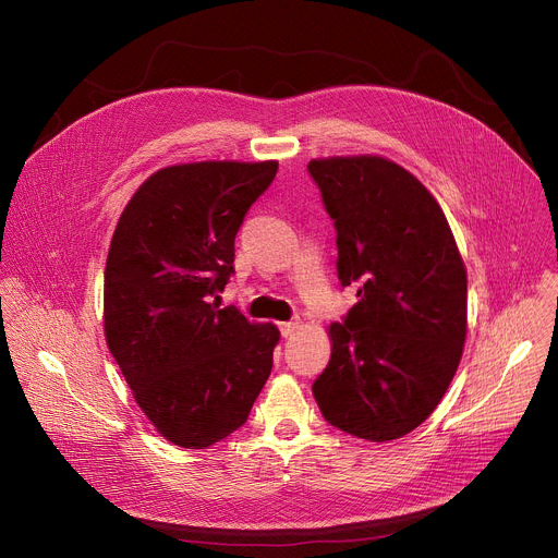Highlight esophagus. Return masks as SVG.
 Returning <instances> with one entry per match:
<instances>
[{"label":"esophagus","instance_id":"esophagus-1","mask_svg":"<svg viewBox=\"0 0 558 558\" xmlns=\"http://www.w3.org/2000/svg\"><path fill=\"white\" fill-rule=\"evenodd\" d=\"M278 329H280V333L287 338V336H291V333L298 329V323H280Z\"/></svg>","mask_w":558,"mask_h":558}]
</instances>
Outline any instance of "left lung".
<instances>
[{
  "instance_id": "1",
  "label": "left lung",
  "mask_w": 558,
  "mask_h": 558,
  "mask_svg": "<svg viewBox=\"0 0 558 558\" xmlns=\"http://www.w3.org/2000/svg\"><path fill=\"white\" fill-rule=\"evenodd\" d=\"M338 231V278L357 289L313 381L323 417L360 439L415 430L450 386L465 342L468 276L433 194L384 156L306 166Z\"/></svg>"
}]
</instances>
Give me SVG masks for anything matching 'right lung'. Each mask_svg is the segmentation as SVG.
Returning <instances> with one entry per match:
<instances>
[{"instance_id":"right-lung-1","label":"right lung","mask_w":558,"mask_h":558,"mask_svg":"<svg viewBox=\"0 0 558 558\" xmlns=\"http://www.w3.org/2000/svg\"><path fill=\"white\" fill-rule=\"evenodd\" d=\"M276 161H203L154 172L125 205L106 263V342L138 409L168 441L207 448L241 428L280 340L218 291L233 241Z\"/></svg>"}]
</instances>
